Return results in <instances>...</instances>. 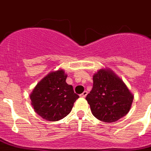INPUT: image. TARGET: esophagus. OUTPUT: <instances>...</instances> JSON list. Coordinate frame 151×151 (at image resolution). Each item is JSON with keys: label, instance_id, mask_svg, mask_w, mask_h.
I'll list each match as a JSON object with an SVG mask.
<instances>
[{"label": "esophagus", "instance_id": "obj_1", "mask_svg": "<svg viewBox=\"0 0 151 151\" xmlns=\"http://www.w3.org/2000/svg\"><path fill=\"white\" fill-rule=\"evenodd\" d=\"M87 94H88V92L85 91V92H83V93H81V94L80 95V96L82 97V98H85V97L86 96H87Z\"/></svg>", "mask_w": 151, "mask_h": 151}]
</instances>
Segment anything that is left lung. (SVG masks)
<instances>
[{"mask_svg": "<svg viewBox=\"0 0 151 151\" xmlns=\"http://www.w3.org/2000/svg\"><path fill=\"white\" fill-rule=\"evenodd\" d=\"M133 95L110 69H99L93 75V87L86 100L92 114L103 122H115L129 113Z\"/></svg>", "mask_w": 151, "mask_h": 151, "instance_id": "obj_1", "label": "left lung"}]
</instances>
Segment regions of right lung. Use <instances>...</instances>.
<instances>
[{
	"instance_id": "1",
	"label": "right lung",
	"mask_w": 151,
	"mask_h": 151,
	"mask_svg": "<svg viewBox=\"0 0 151 151\" xmlns=\"http://www.w3.org/2000/svg\"><path fill=\"white\" fill-rule=\"evenodd\" d=\"M63 69L52 71L41 79L29 95L34 111L46 121L56 122L70 113L73 103L79 98Z\"/></svg>"
}]
</instances>
